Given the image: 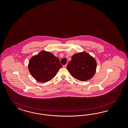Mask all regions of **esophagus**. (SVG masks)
<instances>
[{
  "label": "esophagus",
  "instance_id": "esophagus-1",
  "mask_svg": "<svg viewBox=\"0 0 128 128\" xmlns=\"http://www.w3.org/2000/svg\"><path fill=\"white\" fill-rule=\"evenodd\" d=\"M66 66H67V64H66V65H64V66H63V68H66Z\"/></svg>",
  "mask_w": 128,
  "mask_h": 128
}]
</instances>
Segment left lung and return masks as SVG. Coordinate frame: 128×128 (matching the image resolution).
Segmentation results:
<instances>
[{"label": "left lung", "instance_id": "left-lung-1", "mask_svg": "<svg viewBox=\"0 0 128 128\" xmlns=\"http://www.w3.org/2000/svg\"><path fill=\"white\" fill-rule=\"evenodd\" d=\"M97 62L95 58L86 52L73 55L66 66L67 70L74 78L81 81L90 80L96 72Z\"/></svg>", "mask_w": 128, "mask_h": 128}]
</instances>
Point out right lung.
<instances>
[{
	"label": "right lung",
	"mask_w": 128,
	"mask_h": 128,
	"mask_svg": "<svg viewBox=\"0 0 128 128\" xmlns=\"http://www.w3.org/2000/svg\"><path fill=\"white\" fill-rule=\"evenodd\" d=\"M62 66L58 58L44 50L32 57L28 64V70L32 76L41 82L50 81Z\"/></svg>",
	"instance_id": "1"
}]
</instances>
